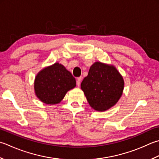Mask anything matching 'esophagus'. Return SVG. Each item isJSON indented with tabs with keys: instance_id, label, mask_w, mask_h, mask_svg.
<instances>
[{
	"instance_id": "obj_1",
	"label": "esophagus",
	"mask_w": 159,
	"mask_h": 159,
	"mask_svg": "<svg viewBox=\"0 0 159 159\" xmlns=\"http://www.w3.org/2000/svg\"><path fill=\"white\" fill-rule=\"evenodd\" d=\"M81 80H82V77H79L77 79V80H76V84H77V85L78 86H80V83H81Z\"/></svg>"
}]
</instances>
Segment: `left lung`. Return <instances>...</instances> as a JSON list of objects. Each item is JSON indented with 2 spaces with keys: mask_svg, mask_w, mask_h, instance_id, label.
I'll return each instance as SVG.
<instances>
[{
  "mask_svg": "<svg viewBox=\"0 0 159 159\" xmlns=\"http://www.w3.org/2000/svg\"><path fill=\"white\" fill-rule=\"evenodd\" d=\"M93 109L105 111L116 103L122 95L124 81L114 66L96 62L80 85Z\"/></svg>",
  "mask_w": 159,
  "mask_h": 159,
  "instance_id": "left-lung-1",
  "label": "left lung"
}]
</instances>
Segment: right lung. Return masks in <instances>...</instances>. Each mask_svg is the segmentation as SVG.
Returning a JSON list of instances; mask_svg holds the SVG:
<instances>
[{"label": "right lung", "mask_w": 159, "mask_h": 159, "mask_svg": "<svg viewBox=\"0 0 159 159\" xmlns=\"http://www.w3.org/2000/svg\"><path fill=\"white\" fill-rule=\"evenodd\" d=\"M76 86V80L69 71L58 63L41 70L34 82L36 95L48 105L60 102L67 91Z\"/></svg>", "instance_id": "1"}]
</instances>
